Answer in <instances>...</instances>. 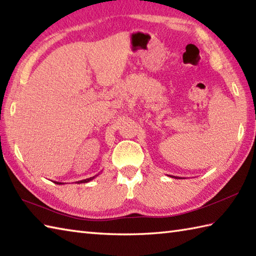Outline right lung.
<instances>
[{"mask_svg": "<svg viewBox=\"0 0 256 256\" xmlns=\"http://www.w3.org/2000/svg\"><path fill=\"white\" fill-rule=\"evenodd\" d=\"M98 175H96V176H94V177H90V178H86V179H84V180H79V182H76L77 184H84V182H91L92 179H94ZM55 184H64V182H54Z\"/></svg>", "mask_w": 256, "mask_h": 256, "instance_id": "right-lung-1", "label": "right lung"}]
</instances>
